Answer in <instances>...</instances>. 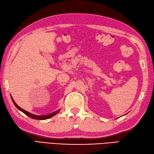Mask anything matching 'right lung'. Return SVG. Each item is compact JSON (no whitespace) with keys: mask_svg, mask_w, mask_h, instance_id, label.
I'll return each mask as SVG.
<instances>
[{"mask_svg":"<svg viewBox=\"0 0 154 154\" xmlns=\"http://www.w3.org/2000/svg\"><path fill=\"white\" fill-rule=\"evenodd\" d=\"M11 100H12V101H13L14 104L15 105V107H16L19 110V111H21V112H23V113L25 114L26 115L29 116V117L31 118H32V119H35V120H47V119H49V118H51V117H53V116H54V115H56L57 114H58V113L59 112V111H60V110H58V111H54V112H52V113H51V114H49V115H41V116H40V115H34V114L30 113V112H28V111H25V110L21 109V107H19V106H18L16 103H15V102L14 100H13L12 97H11Z\"/></svg>","mask_w":154,"mask_h":154,"instance_id":"right-lung-1","label":"right lung"}]
</instances>
